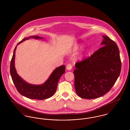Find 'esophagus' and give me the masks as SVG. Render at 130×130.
Here are the masks:
<instances>
[{"mask_svg":"<svg viewBox=\"0 0 130 130\" xmlns=\"http://www.w3.org/2000/svg\"><path fill=\"white\" fill-rule=\"evenodd\" d=\"M66 69L68 70V71H71L72 69V65L71 64H68L66 66Z\"/></svg>","mask_w":130,"mask_h":130,"instance_id":"obj_1","label":"esophagus"}]
</instances>
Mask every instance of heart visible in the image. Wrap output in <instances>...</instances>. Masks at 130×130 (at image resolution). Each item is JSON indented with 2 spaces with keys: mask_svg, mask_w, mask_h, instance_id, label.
Masks as SVG:
<instances>
[{
  "mask_svg": "<svg viewBox=\"0 0 130 130\" xmlns=\"http://www.w3.org/2000/svg\"><path fill=\"white\" fill-rule=\"evenodd\" d=\"M82 47H83V46H82L81 44H78V45H77L76 46V47H75V48H74V52H77L78 50L81 49ZM87 53V51H84L81 54V55L80 56H79V59H80V60L81 59H82L84 58V57L86 56Z\"/></svg>",
  "mask_w": 130,
  "mask_h": 130,
  "instance_id": "1",
  "label": "heart"
}]
</instances>
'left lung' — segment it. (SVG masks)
<instances>
[{
	"instance_id": "8db88e82",
	"label": "left lung",
	"mask_w": 130,
	"mask_h": 130,
	"mask_svg": "<svg viewBox=\"0 0 130 130\" xmlns=\"http://www.w3.org/2000/svg\"><path fill=\"white\" fill-rule=\"evenodd\" d=\"M102 37L100 45L103 47L89 58L75 64L74 88L81 98L94 99L103 96L111 89L120 73L118 46L108 37Z\"/></svg>"
}]
</instances>
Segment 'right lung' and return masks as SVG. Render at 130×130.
I'll list each match as a JSON object with an SVG mask.
<instances>
[{
  "instance_id": "add662e5",
  "label": "right lung",
  "mask_w": 130,
  "mask_h": 130,
  "mask_svg": "<svg viewBox=\"0 0 130 130\" xmlns=\"http://www.w3.org/2000/svg\"><path fill=\"white\" fill-rule=\"evenodd\" d=\"M31 38L36 39H43V37L37 36H32L24 38L17 44L13 51L11 61L10 74L13 84L20 94L30 99L43 100L52 97L56 92L59 80L62 74L65 72V66L61 65L56 68L47 80L41 84H31L23 79L17 73L15 67V51L17 46L19 44Z\"/></svg>"
}]
</instances>
